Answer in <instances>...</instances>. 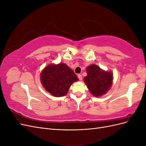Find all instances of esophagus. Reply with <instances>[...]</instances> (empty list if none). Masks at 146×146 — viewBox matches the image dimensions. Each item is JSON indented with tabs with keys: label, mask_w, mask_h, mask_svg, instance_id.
<instances>
[{
	"label": "esophagus",
	"mask_w": 146,
	"mask_h": 146,
	"mask_svg": "<svg viewBox=\"0 0 146 146\" xmlns=\"http://www.w3.org/2000/svg\"><path fill=\"white\" fill-rule=\"evenodd\" d=\"M77 77H78V79L79 80H82V76L81 74H78L77 75Z\"/></svg>",
	"instance_id": "esophagus-1"
}]
</instances>
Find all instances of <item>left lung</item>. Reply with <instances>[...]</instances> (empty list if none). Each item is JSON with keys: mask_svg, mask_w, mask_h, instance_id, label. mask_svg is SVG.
I'll list each match as a JSON object with an SVG mask.
<instances>
[{"mask_svg": "<svg viewBox=\"0 0 146 146\" xmlns=\"http://www.w3.org/2000/svg\"><path fill=\"white\" fill-rule=\"evenodd\" d=\"M86 72L87 76L83 80L91 93L95 97L107 93L113 83V74L105 71L96 64L88 66Z\"/></svg>", "mask_w": 146, "mask_h": 146, "instance_id": "obj_1", "label": "left lung"}]
</instances>
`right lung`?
<instances>
[{
  "mask_svg": "<svg viewBox=\"0 0 146 146\" xmlns=\"http://www.w3.org/2000/svg\"><path fill=\"white\" fill-rule=\"evenodd\" d=\"M40 77L45 90L55 97L65 96L72 84L78 81L76 74L64 63L47 66Z\"/></svg>",
  "mask_w": 146,
  "mask_h": 146,
  "instance_id": "add662e5",
  "label": "right lung"
}]
</instances>
